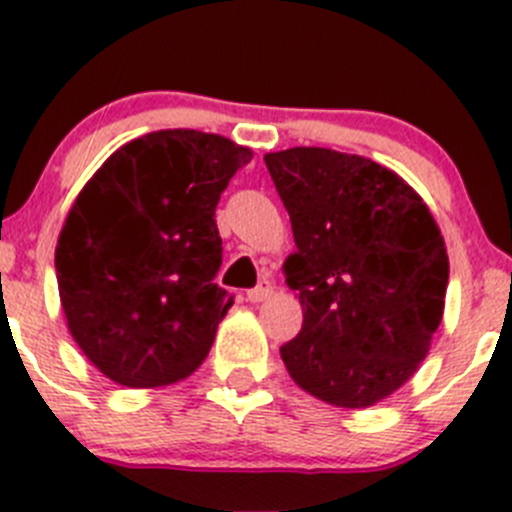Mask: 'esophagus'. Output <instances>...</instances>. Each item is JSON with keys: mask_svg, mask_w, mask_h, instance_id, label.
<instances>
[{"mask_svg": "<svg viewBox=\"0 0 512 512\" xmlns=\"http://www.w3.org/2000/svg\"><path fill=\"white\" fill-rule=\"evenodd\" d=\"M270 294H272V282L270 280H262L260 285L247 292V299H250V302H265V299L270 297Z\"/></svg>", "mask_w": 512, "mask_h": 512, "instance_id": "esophagus-1", "label": "esophagus"}]
</instances>
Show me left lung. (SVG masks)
<instances>
[{
    "label": "left lung",
    "mask_w": 512,
    "mask_h": 512,
    "mask_svg": "<svg viewBox=\"0 0 512 512\" xmlns=\"http://www.w3.org/2000/svg\"><path fill=\"white\" fill-rule=\"evenodd\" d=\"M265 165L292 223L285 275L304 309L282 361L327 404L374 406L414 376L441 324V230L414 188L369 158L289 148Z\"/></svg>",
    "instance_id": "1"
}]
</instances>
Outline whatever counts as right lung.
<instances>
[{"label": "right lung", "instance_id": "1", "mask_svg": "<svg viewBox=\"0 0 512 512\" xmlns=\"http://www.w3.org/2000/svg\"><path fill=\"white\" fill-rule=\"evenodd\" d=\"M252 153L203 131H156L118 148L86 183L56 245L71 337L131 389L193 374L232 294L215 208Z\"/></svg>", "mask_w": 512, "mask_h": 512}]
</instances>
